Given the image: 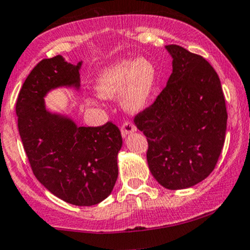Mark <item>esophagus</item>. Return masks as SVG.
Returning a JSON list of instances; mask_svg holds the SVG:
<instances>
[{"label":"esophagus","mask_w":250,"mask_h":250,"mask_svg":"<svg viewBox=\"0 0 250 250\" xmlns=\"http://www.w3.org/2000/svg\"><path fill=\"white\" fill-rule=\"evenodd\" d=\"M134 131H136V127L134 125V123H131L130 121H125V123H123L122 127H121V134L123 137L133 134Z\"/></svg>","instance_id":"obj_1"}]
</instances>
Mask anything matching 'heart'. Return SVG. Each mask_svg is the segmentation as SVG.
Instances as JSON below:
<instances>
[{
  "label": "heart",
  "mask_w": 250,
  "mask_h": 250,
  "mask_svg": "<svg viewBox=\"0 0 250 250\" xmlns=\"http://www.w3.org/2000/svg\"><path fill=\"white\" fill-rule=\"evenodd\" d=\"M156 80V68L148 59L121 60L97 75L95 90L104 99H117L122 95L123 108L136 113L148 104Z\"/></svg>",
  "instance_id": "1"
}]
</instances>
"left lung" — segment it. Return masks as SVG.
Instances as JSON below:
<instances>
[{
    "label": "left lung",
    "instance_id": "1",
    "mask_svg": "<svg viewBox=\"0 0 250 250\" xmlns=\"http://www.w3.org/2000/svg\"><path fill=\"white\" fill-rule=\"evenodd\" d=\"M166 49L173 59L167 85L134 122L147 136L150 173L162 187L177 190L214 170L228 115L219 75L209 62L180 45Z\"/></svg>",
    "mask_w": 250,
    "mask_h": 250
}]
</instances>
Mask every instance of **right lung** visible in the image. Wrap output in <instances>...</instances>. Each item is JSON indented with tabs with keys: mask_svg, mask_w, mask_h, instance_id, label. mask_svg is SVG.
<instances>
[{
	"mask_svg": "<svg viewBox=\"0 0 250 250\" xmlns=\"http://www.w3.org/2000/svg\"><path fill=\"white\" fill-rule=\"evenodd\" d=\"M61 55L44 59L30 71L16 102L19 133L36 179L70 205L94 206L110 195L119 175L120 129L79 127L69 116L51 113L44 97L56 88L80 89V69Z\"/></svg>",
	"mask_w": 250,
	"mask_h": 250,
	"instance_id": "right-lung-1",
	"label": "right lung"
}]
</instances>
